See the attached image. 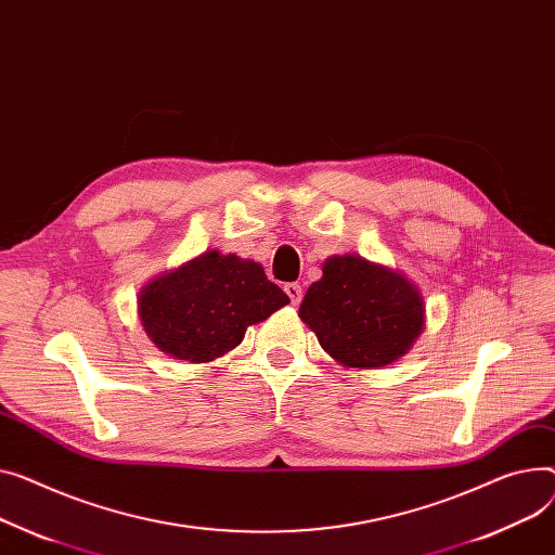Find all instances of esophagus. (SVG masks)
<instances>
[{
  "instance_id": "esophagus-1",
  "label": "esophagus",
  "mask_w": 555,
  "mask_h": 555,
  "mask_svg": "<svg viewBox=\"0 0 555 555\" xmlns=\"http://www.w3.org/2000/svg\"><path fill=\"white\" fill-rule=\"evenodd\" d=\"M285 294L289 297V301L294 304V306H299L301 304V297H304V289H301V285L299 283H285Z\"/></svg>"
}]
</instances>
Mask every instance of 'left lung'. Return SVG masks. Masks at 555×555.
<instances>
[{"mask_svg":"<svg viewBox=\"0 0 555 555\" xmlns=\"http://www.w3.org/2000/svg\"><path fill=\"white\" fill-rule=\"evenodd\" d=\"M321 348L348 367H382L424 330V299L409 279L357 254L330 256L299 308Z\"/></svg>","mask_w":555,"mask_h":555,"instance_id":"8db88e82","label":"left lung"}]
</instances>
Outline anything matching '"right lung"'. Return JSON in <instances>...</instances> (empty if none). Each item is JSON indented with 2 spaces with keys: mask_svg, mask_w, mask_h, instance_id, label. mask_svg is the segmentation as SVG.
I'll return each instance as SVG.
<instances>
[{
  "mask_svg": "<svg viewBox=\"0 0 555 555\" xmlns=\"http://www.w3.org/2000/svg\"><path fill=\"white\" fill-rule=\"evenodd\" d=\"M263 268L216 249L146 283L138 294L142 327L173 359L205 363L236 348L245 330L287 306Z\"/></svg>",
  "mask_w": 555,
  "mask_h": 555,
  "instance_id": "1",
  "label": "right lung"
}]
</instances>
